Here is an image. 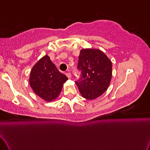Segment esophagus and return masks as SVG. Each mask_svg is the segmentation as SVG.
<instances>
[{
    "instance_id": "1",
    "label": "esophagus",
    "mask_w": 150,
    "mask_h": 150,
    "mask_svg": "<svg viewBox=\"0 0 150 150\" xmlns=\"http://www.w3.org/2000/svg\"><path fill=\"white\" fill-rule=\"evenodd\" d=\"M66 75H67V76L68 77V79H70L71 77V73H69V72H68V73H66Z\"/></svg>"
}]
</instances>
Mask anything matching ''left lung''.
Segmentation results:
<instances>
[{
	"mask_svg": "<svg viewBox=\"0 0 150 150\" xmlns=\"http://www.w3.org/2000/svg\"><path fill=\"white\" fill-rule=\"evenodd\" d=\"M77 68L81 78L76 81L85 99H95L108 89L112 77V62L99 49H81Z\"/></svg>",
	"mask_w": 150,
	"mask_h": 150,
	"instance_id": "8db88e82",
	"label": "left lung"
}]
</instances>
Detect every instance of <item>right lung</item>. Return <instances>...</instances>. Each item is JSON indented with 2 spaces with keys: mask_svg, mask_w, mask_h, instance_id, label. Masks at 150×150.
I'll return each instance as SVG.
<instances>
[{
  "mask_svg": "<svg viewBox=\"0 0 150 150\" xmlns=\"http://www.w3.org/2000/svg\"><path fill=\"white\" fill-rule=\"evenodd\" d=\"M68 78L58 71L47 55L33 66L29 83L37 95L46 101H51L60 94L63 83Z\"/></svg>",
  "mask_w": 150,
  "mask_h": 150,
  "instance_id": "right-lung-1",
  "label": "right lung"
}]
</instances>
